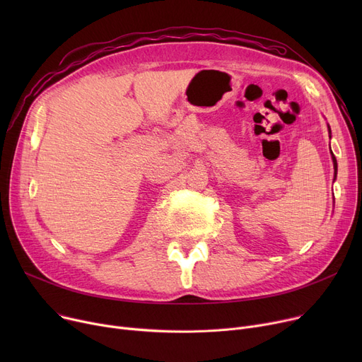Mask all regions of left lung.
I'll use <instances>...</instances> for the list:
<instances>
[{
	"label": "left lung",
	"mask_w": 362,
	"mask_h": 362,
	"mask_svg": "<svg viewBox=\"0 0 362 362\" xmlns=\"http://www.w3.org/2000/svg\"><path fill=\"white\" fill-rule=\"evenodd\" d=\"M330 129V127H329ZM333 164H334V171H337V163H336V158H334V156H333ZM336 175V173H334Z\"/></svg>",
	"instance_id": "8db88e82"
}]
</instances>
